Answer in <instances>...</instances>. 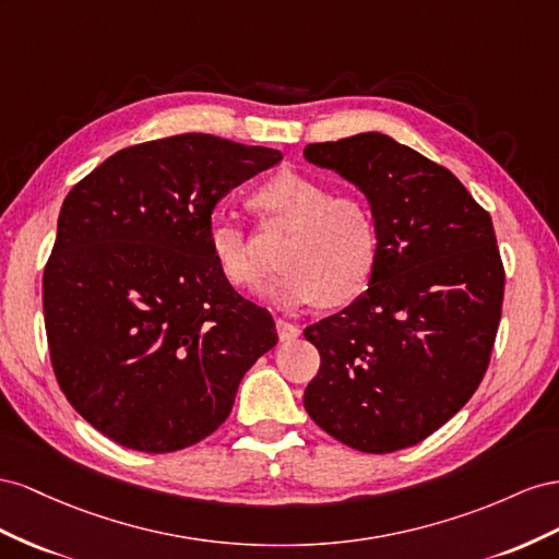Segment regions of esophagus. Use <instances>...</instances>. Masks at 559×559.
I'll list each match as a JSON object with an SVG mask.
<instances>
[{"instance_id": "esophagus-1", "label": "esophagus", "mask_w": 559, "mask_h": 559, "mask_svg": "<svg viewBox=\"0 0 559 559\" xmlns=\"http://www.w3.org/2000/svg\"><path fill=\"white\" fill-rule=\"evenodd\" d=\"M276 332L281 342H290L295 337H299V328L293 325L290 321H283V318H276Z\"/></svg>"}]
</instances>
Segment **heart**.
Segmentation results:
<instances>
[{"label":"heart","instance_id":"b5f03b06","mask_svg":"<svg viewBox=\"0 0 559 559\" xmlns=\"http://www.w3.org/2000/svg\"><path fill=\"white\" fill-rule=\"evenodd\" d=\"M252 209L264 225L290 227L276 260L278 274L266 295L285 307H307L318 299L340 305L368 285L377 260V225L370 205L297 170H281L262 182ZM211 254L234 288H258L266 260L252 243L243 222L215 213L209 222Z\"/></svg>","mask_w":559,"mask_h":559}]
</instances>
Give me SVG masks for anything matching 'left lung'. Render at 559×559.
I'll return each mask as SVG.
<instances>
[{
    "instance_id": "left-lung-1",
    "label": "left lung",
    "mask_w": 559,
    "mask_h": 559,
    "mask_svg": "<svg viewBox=\"0 0 559 559\" xmlns=\"http://www.w3.org/2000/svg\"><path fill=\"white\" fill-rule=\"evenodd\" d=\"M305 156L354 182L377 225L368 290L305 330L321 354L305 407L358 452L412 448L487 372L506 283L491 217L448 168L389 135L316 142Z\"/></svg>"
}]
</instances>
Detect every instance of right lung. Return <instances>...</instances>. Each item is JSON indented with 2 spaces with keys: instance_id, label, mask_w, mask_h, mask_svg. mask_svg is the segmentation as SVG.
Returning a JSON list of instances; mask_svg holds the SVG:
<instances>
[{
  "instance_id": "obj_1",
  "label": "right lung",
  "mask_w": 559,
  "mask_h": 559,
  "mask_svg": "<svg viewBox=\"0 0 559 559\" xmlns=\"http://www.w3.org/2000/svg\"><path fill=\"white\" fill-rule=\"evenodd\" d=\"M278 150L205 133L111 154L72 187L44 269V323L70 405L123 448L166 454L229 417L269 348L271 313L211 254L217 201L276 166Z\"/></svg>"
}]
</instances>
